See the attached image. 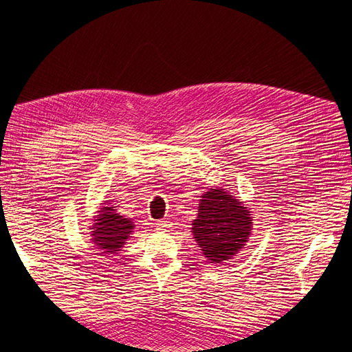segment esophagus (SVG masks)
Listing matches in <instances>:
<instances>
[{"label":"esophagus","instance_id":"obj_1","mask_svg":"<svg viewBox=\"0 0 352 352\" xmlns=\"http://www.w3.org/2000/svg\"><path fill=\"white\" fill-rule=\"evenodd\" d=\"M155 228L160 229V230H164V229L172 228V223H170L168 220H160V221L155 223Z\"/></svg>","mask_w":352,"mask_h":352}]
</instances>
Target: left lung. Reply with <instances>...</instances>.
<instances>
[{"label":"left lung","mask_w":352,"mask_h":352,"mask_svg":"<svg viewBox=\"0 0 352 352\" xmlns=\"http://www.w3.org/2000/svg\"><path fill=\"white\" fill-rule=\"evenodd\" d=\"M190 232L207 261L221 264L247 245L252 232L251 211L225 188L212 186L199 199Z\"/></svg>","instance_id":"obj_1"}]
</instances>
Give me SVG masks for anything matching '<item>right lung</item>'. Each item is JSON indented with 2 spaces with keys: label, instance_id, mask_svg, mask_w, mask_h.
<instances>
[{
  "label": "right lung",
  "instance_id": "right-lung-1",
  "mask_svg": "<svg viewBox=\"0 0 352 352\" xmlns=\"http://www.w3.org/2000/svg\"><path fill=\"white\" fill-rule=\"evenodd\" d=\"M113 202L104 201L101 208L94 216L92 225L89 226L91 242L94 248L102 254L116 255L129 241L135 232V225L131 219H127L116 211Z\"/></svg>",
  "mask_w": 352,
  "mask_h": 352
}]
</instances>
